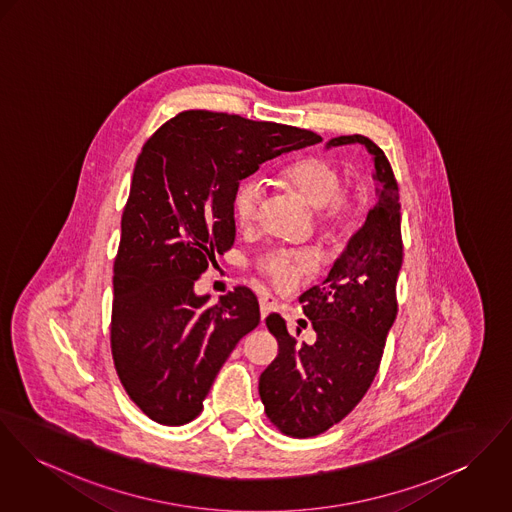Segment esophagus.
Returning a JSON list of instances; mask_svg holds the SVG:
<instances>
[{"label":"esophagus","mask_w":512,"mask_h":512,"mask_svg":"<svg viewBox=\"0 0 512 512\" xmlns=\"http://www.w3.org/2000/svg\"><path fill=\"white\" fill-rule=\"evenodd\" d=\"M259 306H261V315L267 317V314L275 312L276 300L271 294H261V296H259Z\"/></svg>","instance_id":"1"}]
</instances>
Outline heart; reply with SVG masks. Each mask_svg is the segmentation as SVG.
I'll list each match as a JSON object with an SVG mask.
<instances>
[{"label":"heart","instance_id":"heart-1","mask_svg":"<svg viewBox=\"0 0 512 512\" xmlns=\"http://www.w3.org/2000/svg\"><path fill=\"white\" fill-rule=\"evenodd\" d=\"M276 183L294 191L317 214L319 230L331 239H341L353 230L360 210L358 193L343 185L341 167L327 158L308 156L294 159L278 169ZM261 187L245 181L237 187L232 212L237 226L247 230L259 220ZM314 257L290 249H271L257 259V271L267 276L276 288L288 290L300 278L314 275Z\"/></svg>","mask_w":512,"mask_h":512}]
</instances>
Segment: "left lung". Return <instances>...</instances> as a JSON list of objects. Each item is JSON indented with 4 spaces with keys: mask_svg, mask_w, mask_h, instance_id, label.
Returning a JSON list of instances; mask_svg holds the SVG:
<instances>
[{
    "mask_svg": "<svg viewBox=\"0 0 512 512\" xmlns=\"http://www.w3.org/2000/svg\"><path fill=\"white\" fill-rule=\"evenodd\" d=\"M356 142L374 158L378 200L327 278L300 296L314 343H298L280 315L267 317L278 354L259 378V395L271 423L292 438L325 433L353 411L374 382L397 315L399 189L390 161L370 138L339 136L327 148Z\"/></svg>",
    "mask_w": 512,
    "mask_h": 512,
    "instance_id": "obj_1",
    "label": "left lung"
}]
</instances>
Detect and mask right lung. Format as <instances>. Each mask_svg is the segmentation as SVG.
I'll return each instance as SVG.
<instances>
[{"label":"right lung","instance_id":"obj_1","mask_svg":"<svg viewBox=\"0 0 512 512\" xmlns=\"http://www.w3.org/2000/svg\"><path fill=\"white\" fill-rule=\"evenodd\" d=\"M317 142L296 126L183 111L144 144L120 222L111 351L120 384L152 421H193L222 364L261 321L245 286L214 306L195 294L208 263L234 245L239 181Z\"/></svg>","mask_w":512,"mask_h":512}]
</instances>
